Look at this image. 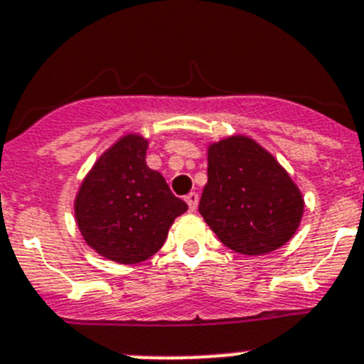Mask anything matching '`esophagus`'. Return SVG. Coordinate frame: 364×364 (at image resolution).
I'll use <instances>...</instances> for the list:
<instances>
[{"instance_id":"obj_1","label":"esophagus","mask_w":364,"mask_h":364,"mask_svg":"<svg viewBox=\"0 0 364 364\" xmlns=\"http://www.w3.org/2000/svg\"><path fill=\"white\" fill-rule=\"evenodd\" d=\"M185 201L188 203L190 212H196V208H198V203H199V196L196 194V192H190V194L185 198Z\"/></svg>"}]
</instances>
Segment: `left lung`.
I'll list each match as a JSON object with an SVG mask.
<instances>
[{
    "label": "left lung",
    "instance_id": "obj_1",
    "mask_svg": "<svg viewBox=\"0 0 364 364\" xmlns=\"http://www.w3.org/2000/svg\"><path fill=\"white\" fill-rule=\"evenodd\" d=\"M303 208L287 170L255 141L232 136L208 149L199 214L225 247L245 255L277 250L296 234Z\"/></svg>",
    "mask_w": 364,
    "mask_h": 364
}]
</instances>
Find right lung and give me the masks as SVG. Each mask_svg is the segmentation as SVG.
Wrapping results in <instances>:
<instances>
[{"mask_svg": "<svg viewBox=\"0 0 364 364\" xmlns=\"http://www.w3.org/2000/svg\"><path fill=\"white\" fill-rule=\"evenodd\" d=\"M149 141L125 136L97 159L76 198L77 227L97 254L123 264L149 259L188 205L146 166Z\"/></svg>", "mask_w": 364, "mask_h": 364, "instance_id": "1", "label": "right lung"}]
</instances>
